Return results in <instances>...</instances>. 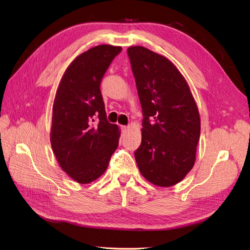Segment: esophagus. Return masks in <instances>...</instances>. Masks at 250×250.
<instances>
[{"instance_id": "34e87169", "label": "esophagus", "mask_w": 250, "mask_h": 250, "mask_svg": "<svg viewBox=\"0 0 250 250\" xmlns=\"http://www.w3.org/2000/svg\"><path fill=\"white\" fill-rule=\"evenodd\" d=\"M122 130H123V132H125V131L128 130V126H126V125H122Z\"/></svg>"}]
</instances>
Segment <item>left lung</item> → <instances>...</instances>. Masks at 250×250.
Segmentation results:
<instances>
[{"mask_svg": "<svg viewBox=\"0 0 250 250\" xmlns=\"http://www.w3.org/2000/svg\"><path fill=\"white\" fill-rule=\"evenodd\" d=\"M127 55L143 113L137 166L154 186H175L196 161L201 132L196 101L187 80L167 58L142 46L128 47Z\"/></svg>", "mask_w": 250, "mask_h": 250, "instance_id": "obj_1", "label": "left lung"}]
</instances>
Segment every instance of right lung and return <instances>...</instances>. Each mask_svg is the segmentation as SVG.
<instances>
[{"label":"right lung","instance_id":"add662e5","mask_svg":"<svg viewBox=\"0 0 250 250\" xmlns=\"http://www.w3.org/2000/svg\"><path fill=\"white\" fill-rule=\"evenodd\" d=\"M120 46L98 45L64 71L52 107L50 142L61 168L78 183L98 179L116 150L120 131L108 123L100 84Z\"/></svg>","mask_w":250,"mask_h":250}]
</instances>
